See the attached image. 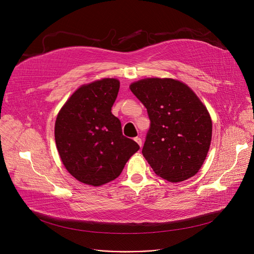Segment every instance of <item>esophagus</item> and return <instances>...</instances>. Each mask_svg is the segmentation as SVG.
<instances>
[{"label": "esophagus", "instance_id": "34e87169", "mask_svg": "<svg viewBox=\"0 0 254 254\" xmlns=\"http://www.w3.org/2000/svg\"><path fill=\"white\" fill-rule=\"evenodd\" d=\"M134 141L138 144L139 147H141V143H142V142H141V139H140L139 137H134Z\"/></svg>", "mask_w": 254, "mask_h": 254}]
</instances>
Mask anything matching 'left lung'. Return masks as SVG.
<instances>
[{
    "label": "left lung",
    "instance_id": "left-lung-1",
    "mask_svg": "<svg viewBox=\"0 0 254 254\" xmlns=\"http://www.w3.org/2000/svg\"><path fill=\"white\" fill-rule=\"evenodd\" d=\"M129 88L151 121L141 153L154 172L172 183L195 176L212 138L207 107L186 83L173 78H143Z\"/></svg>",
    "mask_w": 254,
    "mask_h": 254
}]
</instances>
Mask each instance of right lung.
<instances>
[{
    "instance_id": "right-lung-1",
    "label": "right lung",
    "mask_w": 254,
    "mask_h": 254,
    "mask_svg": "<svg viewBox=\"0 0 254 254\" xmlns=\"http://www.w3.org/2000/svg\"><path fill=\"white\" fill-rule=\"evenodd\" d=\"M120 89L117 78H102L78 87L59 111L55 142L60 159L79 182L98 187L123 172L138 144L123 135L112 114Z\"/></svg>"
}]
</instances>
